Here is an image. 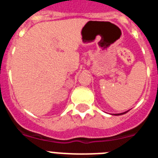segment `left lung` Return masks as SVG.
<instances>
[{
    "mask_svg": "<svg viewBox=\"0 0 158 158\" xmlns=\"http://www.w3.org/2000/svg\"><path fill=\"white\" fill-rule=\"evenodd\" d=\"M127 112L122 113V114H115V115H121V114H126V113H127Z\"/></svg>",
    "mask_w": 158,
    "mask_h": 158,
    "instance_id": "left-lung-1",
    "label": "left lung"
}]
</instances>
